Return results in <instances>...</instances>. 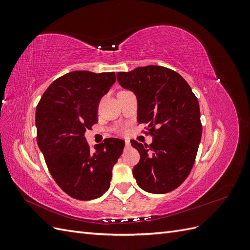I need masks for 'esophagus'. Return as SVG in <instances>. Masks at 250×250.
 <instances>
[{"mask_svg":"<svg viewBox=\"0 0 250 250\" xmlns=\"http://www.w3.org/2000/svg\"><path fill=\"white\" fill-rule=\"evenodd\" d=\"M125 146H126L127 148H129V147H130V142L128 141V140H125Z\"/></svg>","mask_w":250,"mask_h":250,"instance_id":"esophagus-1","label":"esophagus"}]
</instances>
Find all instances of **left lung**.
<instances>
[{
    "label": "left lung",
    "instance_id": "obj_1",
    "mask_svg": "<svg viewBox=\"0 0 250 250\" xmlns=\"http://www.w3.org/2000/svg\"><path fill=\"white\" fill-rule=\"evenodd\" d=\"M117 79L137 96L138 121L153 138L150 145L131 142L141 156L132 169L138 186L153 194L175 190L190 174L201 140L197 98L178 73L161 65L119 72Z\"/></svg>",
    "mask_w": 250,
    "mask_h": 250
}]
</instances>
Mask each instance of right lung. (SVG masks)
Returning <instances> with one entry per match:
<instances>
[{"label":"right lung","mask_w":250,"mask_h":250,"mask_svg":"<svg viewBox=\"0 0 250 250\" xmlns=\"http://www.w3.org/2000/svg\"><path fill=\"white\" fill-rule=\"evenodd\" d=\"M115 82V72L74 71L53 81L37 104V144L55 183L75 199L92 200L106 192L123 152V140L105 139L90 150L84 138Z\"/></svg>","instance_id":"add662e5"}]
</instances>
